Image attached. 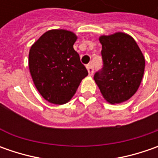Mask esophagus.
Wrapping results in <instances>:
<instances>
[{"label": "esophagus", "mask_w": 158, "mask_h": 158, "mask_svg": "<svg viewBox=\"0 0 158 158\" xmlns=\"http://www.w3.org/2000/svg\"><path fill=\"white\" fill-rule=\"evenodd\" d=\"M87 70H88V73H89V76H92L93 75V67H92V65L91 64H89V65H87Z\"/></svg>", "instance_id": "obj_1"}]
</instances>
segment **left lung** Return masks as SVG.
<instances>
[{"instance_id":"obj_1","label":"left lung","mask_w":158,"mask_h":158,"mask_svg":"<svg viewBox=\"0 0 158 158\" xmlns=\"http://www.w3.org/2000/svg\"><path fill=\"white\" fill-rule=\"evenodd\" d=\"M104 68L94 80L103 98L115 105L135 94L143 80L145 58L135 40L124 32L99 37Z\"/></svg>"}]
</instances>
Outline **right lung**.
<instances>
[{
	"mask_svg": "<svg viewBox=\"0 0 158 158\" xmlns=\"http://www.w3.org/2000/svg\"><path fill=\"white\" fill-rule=\"evenodd\" d=\"M76 40L73 31L55 29L47 31L31 46L30 73L35 87L49 103H68L88 76L73 47Z\"/></svg>",
	"mask_w": 158,
	"mask_h": 158,
	"instance_id": "1",
	"label": "right lung"
}]
</instances>
